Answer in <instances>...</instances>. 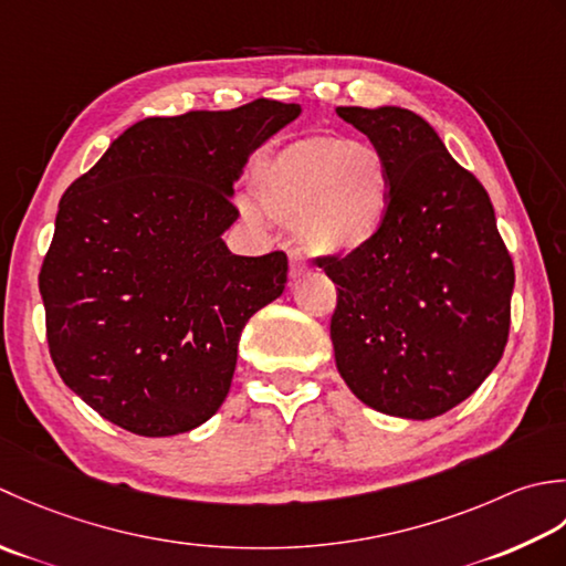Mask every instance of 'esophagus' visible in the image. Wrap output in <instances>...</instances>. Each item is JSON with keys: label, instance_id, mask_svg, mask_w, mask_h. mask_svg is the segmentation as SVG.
<instances>
[{"label": "esophagus", "instance_id": "1", "mask_svg": "<svg viewBox=\"0 0 566 566\" xmlns=\"http://www.w3.org/2000/svg\"><path fill=\"white\" fill-rule=\"evenodd\" d=\"M305 271H307L305 259L300 256V251L291 249V275H293V279H300V275H303Z\"/></svg>", "mask_w": 566, "mask_h": 566}]
</instances>
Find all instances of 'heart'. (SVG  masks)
<instances>
[{
    "instance_id": "heart-1",
    "label": "heart",
    "mask_w": 566,
    "mask_h": 566,
    "mask_svg": "<svg viewBox=\"0 0 566 566\" xmlns=\"http://www.w3.org/2000/svg\"><path fill=\"white\" fill-rule=\"evenodd\" d=\"M256 198L275 222L295 224L307 251L342 256L384 227L394 176L380 148L342 136H307L283 146L256 172ZM247 212L253 214L251 207Z\"/></svg>"
}]
</instances>
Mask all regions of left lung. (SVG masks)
Listing matches in <instances>:
<instances>
[{"label":"left lung","mask_w":566,"mask_h":566,"mask_svg":"<svg viewBox=\"0 0 566 566\" xmlns=\"http://www.w3.org/2000/svg\"><path fill=\"white\" fill-rule=\"evenodd\" d=\"M337 114L380 148L394 176L380 232L347 256H317L337 283V368L368 408L430 420L467 400L501 361L513 259L489 192L428 122L400 107Z\"/></svg>","instance_id":"1"}]
</instances>
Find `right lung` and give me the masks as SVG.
<instances>
[{
    "mask_svg": "<svg viewBox=\"0 0 566 566\" xmlns=\"http://www.w3.org/2000/svg\"><path fill=\"white\" fill-rule=\"evenodd\" d=\"M300 105L148 117L63 192L39 273L65 386L142 437L198 428L232 386L241 329L279 297L287 256H237L222 232L249 156Z\"/></svg>",
    "mask_w": 566,
    "mask_h": 566,
    "instance_id": "add662e5",
    "label": "right lung"
}]
</instances>
